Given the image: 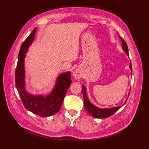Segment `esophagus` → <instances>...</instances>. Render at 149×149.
<instances>
[{"label":"esophagus","mask_w":149,"mask_h":149,"mask_svg":"<svg viewBox=\"0 0 149 149\" xmlns=\"http://www.w3.org/2000/svg\"><path fill=\"white\" fill-rule=\"evenodd\" d=\"M73 75L75 79H80L82 77V73L79 69H76L73 73Z\"/></svg>","instance_id":"1"}]
</instances>
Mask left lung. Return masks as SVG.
Segmentation results:
<instances>
[{
	"mask_svg": "<svg viewBox=\"0 0 149 149\" xmlns=\"http://www.w3.org/2000/svg\"><path fill=\"white\" fill-rule=\"evenodd\" d=\"M120 38L122 40V48L123 50H124L125 53L127 54V55L129 56V52H128V47L127 44H126L125 40H123L122 38L120 37ZM129 68H130L131 70L132 71V65H131V62H130V65H129ZM82 90H83V99H84V107L86 110L87 111V112L88 113H90V115L95 117V118H106L109 117L110 116H111L113 115L116 111H117L120 107L122 106H119V107H112V108H105V109H100L99 108V107H96L95 106L91 104L90 100H88L87 95H86V88H85L84 86H82ZM128 99V98L127 100ZM126 100L125 101V103L126 102ZM124 103V104H125Z\"/></svg>",
	"mask_w": 149,
	"mask_h": 149,
	"instance_id": "1",
	"label": "left lung"
}]
</instances>
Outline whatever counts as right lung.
<instances>
[{
    "mask_svg": "<svg viewBox=\"0 0 149 149\" xmlns=\"http://www.w3.org/2000/svg\"><path fill=\"white\" fill-rule=\"evenodd\" d=\"M36 31V28L22 44L15 71V84L24 107L37 115L46 117L54 115L61 109L65 94L72 83L71 75L68 72L59 75L51 93L46 97L33 95L27 92L25 89V54L34 40Z\"/></svg>",
    "mask_w": 149,
    "mask_h": 149,
    "instance_id": "obj_1",
    "label": "right lung"
}]
</instances>
